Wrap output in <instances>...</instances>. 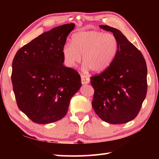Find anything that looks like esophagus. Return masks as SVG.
Here are the masks:
<instances>
[{
  "instance_id": "esophagus-1",
  "label": "esophagus",
  "mask_w": 159,
  "mask_h": 159,
  "mask_svg": "<svg viewBox=\"0 0 159 159\" xmlns=\"http://www.w3.org/2000/svg\"><path fill=\"white\" fill-rule=\"evenodd\" d=\"M81 81L82 84H88L89 83L90 79L87 75H81Z\"/></svg>"
}]
</instances>
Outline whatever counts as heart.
<instances>
[{"label": "heart", "mask_w": 159, "mask_h": 159, "mask_svg": "<svg viewBox=\"0 0 159 159\" xmlns=\"http://www.w3.org/2000/svg\"><path fill=\"white\" fill-rule=\"evenodd\" d=\"M118 50L117 38L112 34L100 31L79 32L72 36L71 44L64 48V58L68 66H74L82 55L84 67L94 72H102L112 64Z\"/></svg>", "instance_id": "obj_1"}]
</instances>
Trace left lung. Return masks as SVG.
<instances>
[{
  "mask_svg": "<svg viewBox=\"0 0 159 159\" xmlns=\"http://www.w3.org/2000/svg\"><path fill=\"white\" fill-rule=\"evenodd\" d=\"M99 27L113 32L118 41V50L109 68L90 78L94 89L91 104L103 121L125 123L137 116L146 98V61L142 53L121 31L107 25Z\"/></svg>",
  "mask_w": 159,
  "mask_h": 159,
  "instance_id": "obj_1",
  "label": "left lung"
}]
</instances>
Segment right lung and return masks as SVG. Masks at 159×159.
I'll return each mask as SVG.
<instances>
[{"label": "right lung", "mask_w": 159, "mask_h": 159, "mask_svg": "<svg viewBox=\"0 0 159 159\" xmlns=\"http://www.w3.org/2000/svg\"><path fill=\"white\" fill-rule=\"evenodd\" d=\"M74 23L54 28L19 49L12 61L11 80L18 108L34 123L61 119L81 77L63 65V48Z\"/></svg>", "instance_id": "1"}]
</instances>
